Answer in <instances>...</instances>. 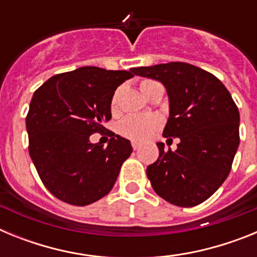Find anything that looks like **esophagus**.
Segmentation results:
<instances>
[{
	"label": "esophagus",
	"mask_w": 257,
	"mask_h": 257,
	"mask_svg": "<svg viewBox=\"0 0 257 257\" xmlns=\"http://www.w3.org/2000/svg\"><path fill=\"white\" fill-rule=\"evenodd\" d=\"M131 145H133L134 151H138V149H140V147H142V145H140V143H136V142L131 143Z\"/></svg>",
	"instance_id": "34e87169"
}]
</instances>
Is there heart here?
<instances>
[{"label":"heart","instance_id":"1","mask_svg":"<svg viewBox=\"0 0 257 257\" xmlns=\"http://www.w3.org/2000/svg\"><path fill=\"white\" fill-rule=\"evenodd\" d=\"M154 81L145 79L140 83V90L145 94V90ZM118 99H119V90L114 92L112 97V110H117ZM162 126V119L156 115H130L124 118L121 123L118 124V131L122 136L134 142H145L154 135Z\"/></svg>","mask_w":257,"mask_h":257}]
</instances>
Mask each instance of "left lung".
<instances>
[{"instance_id": "8db88e82", "label": "left lung", "mask_w": 257, "mask_h": 257, "mask_svg": "<svg viewBox=\"0 0 257 257\" xmlns=\"http://www.w3.org/2000/svg\"><path fill=\"white\" fill-rule=\"evenodd\" d=\"M133 72L165 85L170 117L163 136L180 139L176 151L157 144L160 156L147 167L154 192L179 207L199 205L228 178L239 145V112L230 92L217 77L181 61Z\"/></svg>"}]
</instances>
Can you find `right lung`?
Wrapping results in <instances>:
<instances>
[{"label": "right lung", "mask_w": 257, "mask_h": 257, "mask_svg": "<svg viewBox=\"0 0 257 257\" xmlns=\"http://www.w3.org/2000/svg\"><path fill=\"white\" fill-rule=\"evenodd\" d=\"M130 70L82 67L52 76L33 94L26 118L29 156L52 196L86 206L106 196L133 153L130 140L109 133L108 145L90 143L112 118L115 88Z\"/></svg>", "instance_id": "1"}]
</instances>
